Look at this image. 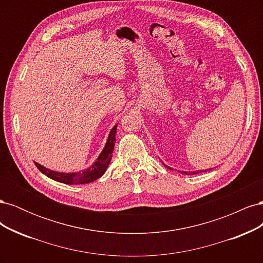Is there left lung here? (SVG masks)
<instances>
[{"mask_svg":"<svg viewBox=\"0 0 263 263\" xmlns=\"http://www.w3.org/2000/svg\"><path fill=\"white\" fill-rule=\"evenodd\" d=\"M164 165H165V164H164ZM165 166H166V168H169L168 165H165ZM169 169H171V168H169ZM202 171H203V170H200V171H198V170H197V171H191V172H190V171H180V172H181V173H183V174H189V176H192V174L201 173ZM205 171H206V170H205Z\"/></svg>","mask_w":263,"mask_h":263,"instance_id":"1","label":"left lung"}]
</instances>
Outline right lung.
<instances>
[{"mask_svg": "<svg viewBox=\"0 0 263 263\" xmlns=\"http://www.w3.org/2000/svg\"><path fill=\"white\" fill-rule=\"evenodd\" d=\"M116 129H117V124L110 129L108 137L106 140V144L101 151V154L89 168L85 170L81 171H77V172H58V171H53L50 170L46 166L39 164L35 162L36 166L39 169V171L46 174L47 177L60 182V183H65V184H85V183H90L95 180H98L101 178L103 174L105 173L107 166L112 160V154L114 151V146H115V135H116Z\"/></svg>", "mask_w": 263, "mask_h": 263, "instance_id": "right-lung-1", "label": "right lung"}]
</instances>
